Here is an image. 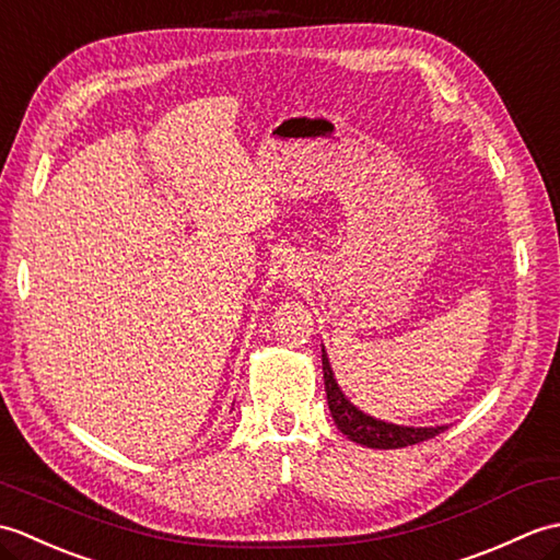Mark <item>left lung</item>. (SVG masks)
Instances as JSON below:
<instances>
[{
	"label": "left lung",
	"instance_id": "left-lung-1",
	"mask_svg": "<svg viewBox=\"0 0 560 560\" xmlns=\"http://www.w3.org/2000/svg\"><path fill=\"white\" fill-rule=\"evenodd\" d=\"M323 373H325V389H327V404H329L331 419H335L339 431L347 438H351L353 443H361L365 447H377V450H397V447L423 443V440L435 438L438 433L445 431V425L407 428V425L385 423L355 409L353 404L341 395L335 373H331L329 368L325 349H323Z\"/></svg>",
	"mask_w": 560,
	"mask_h": 560
}]
</instances>
